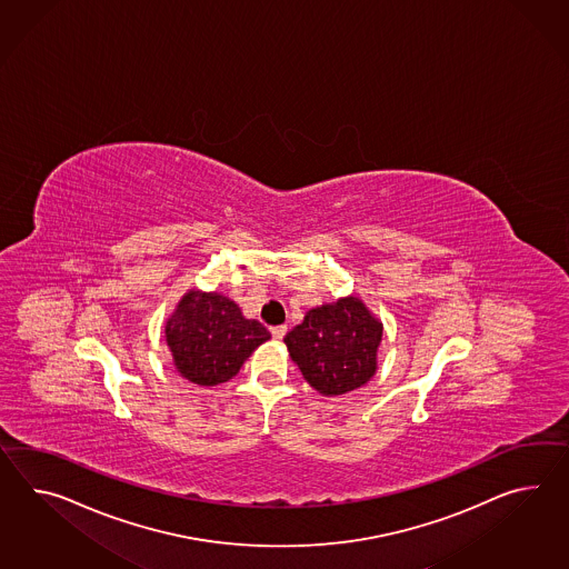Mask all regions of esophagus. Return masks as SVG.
<instances>
[{
    "label": "esophagus",
    "mask_w": 569,
    "mask_h": 569,
    "mask_svg": "<svg viewBox=\"0 0 569 569\" xmlns=\"http://www.w3.org/2000/svg\"><path fill=\"white\" fill-rule=\"evenodd\" d=\"M286 333H288V327H286V325H279V327H273V329H271L273 339H278V341H281V339L286 337Z\"/></svg>",
    "instance_id": "34e87169"
}]
</instances>
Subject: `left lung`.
<instances>
[{"mask_svg":"<svg viewBox=\"0 0 569 569\" xmlns=\"http://www.w3.org/2000/svg\"><path fill=\"white\" fill-rule=\"evenodd\" d=\"M380 341L382 320L353 293L310 308L283 337L291 361L322 397L363 387L378 370Z\"/></svg>","mask_w":569,"mask_h":569,"instance_id":"obj_1","label":"left lung"}]
</instances>
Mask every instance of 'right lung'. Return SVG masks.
Returning <instances> with one entry per match:
<instances>
[{
    "instance_id": "1",
    "label": "right lung",
    "mask_w": 569,
    "mask_h": 569,
    "mask_svg": "<svg viewBox=\"0 0 569 569\" xmlns=\"http://www.w3.org/2000/svg\"><path fill=\"white\" fill-rule=\"evenodd\" d=\"M164 337L172 363L184 380L216 387L234 378L271 333L259 320L247 319L228 296L189 290L168 317Z\"/></svg>"
}]
</instances>
